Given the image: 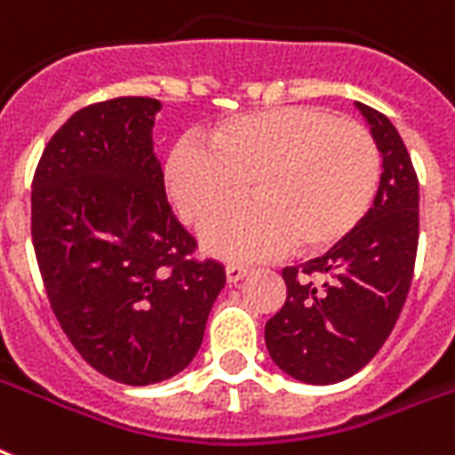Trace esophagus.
I'll use <instances>...</instances> for the list:
<instances>
[{"label":"esophagus","instance_id":"1","mask_svg":"<svg viewBox=\"0 0 455 455\" xmlns=\"http://www.w3.org/2000/svg\"><path fill=\"white\" fill-rule=\"evenodd\" d=\"M248 267L243 265H227V282L228 283H238L243 279V276H248Z\"/></svg>","mask_w":455,"mask_h":455}]
</instances>
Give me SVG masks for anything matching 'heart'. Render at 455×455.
Segmentation results:
<instances>
[{
  "label": "heart",
  "mask_w": 455,
  "mask_h": 455,
  "mask_svg": "<svg viewBox=\"0 0 455 455\" xmlns=\"http://www.w3.org/2000/svg\"><path fill=\"white\" fill-rule=\"evenodd\" d=\"M181 138L166 155V193L193 227L248 183L251 200L221 210L203 248L224 259H265L296 245L303 255L334 248L355 231L379 188L381 157L367 128L320 107L243 114Z\"/></svg>",
  "instance_id": "1"
}]
</instances>
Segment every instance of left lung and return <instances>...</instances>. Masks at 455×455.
<instances>
[{
  "label": "left lung",
  "instance_id": "obj_1",
  "mask_svg": "<svg viewBox=\"0 0 455 455\" xmlns=\"http://www.w3.org/2000/svg\"><path fill=\"white\" fill-rule=\"evenodd\" d=\"M381 157L365 220L327 255L283 269L286 300L265 324L269 358L305 384L360 372L389 339L412 282L420 188L411 155L384 114L355 102Z\"/></svg>",
  "mask_w": 455,
  "mask_h": 455
}]
</instances>
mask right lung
Here are the masks:
<instances>
[{
	"label": "right lung",
	"instance_id": "add662e5",
	"mask_svg": "<svg viewBox=\"0 0 455 455\" xmlns=\"http://www.w3.org/2000/svg\"><path fill=\"white\" fill-rule=\"evenodd\" d=\"M152 97L76 112L33 179V248L44 291L76 351L97 372L148 387L190 365L227 283L196 259V238L166 203Z\"/></svg>",
	"mask_w": 455,
	"mask_h": 455
}]
</instances>
